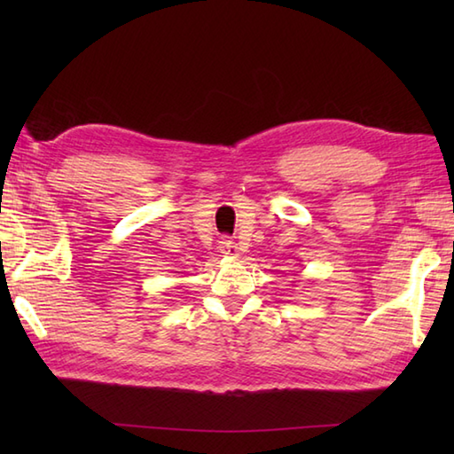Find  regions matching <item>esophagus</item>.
I'll return each instance as SVG.
<instances>
[{
	"instance_id": "esophagus-1",
	"label": "esophagus",
	"mask_w": 454,
	"mask_h": 454,
	"mask_svg": "<svg viewBox=\"0 0 454 454\" xmlns=\"http://www.w3.org/2000/svg\"><path fill=\"white\" fill-rule=\"evenodd\" d=\"M220 252L224 254V255H238V244L234 242V239H230V238H222V242H220Z\"/></svg>"
}]
</instances>
